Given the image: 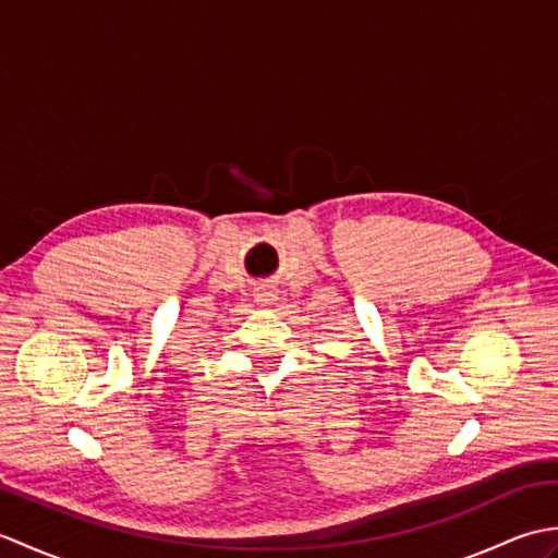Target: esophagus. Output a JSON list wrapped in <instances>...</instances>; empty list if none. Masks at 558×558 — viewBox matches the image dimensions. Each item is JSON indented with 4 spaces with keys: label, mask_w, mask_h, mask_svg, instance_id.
<instances>
[{
    "label": "esophagus",
    "mask_w": 558,
    "mask_h": 558,
    "mask_svg": "<svg viewBox=\"0 0 558 558\" xmlns=\"http://www.w3.org/2000/svg\"><path fill=\"white\" fill-rule=\"evenodd\" d=\"M272 300H276V294H272L270 290H258L256 292V302H260V304H270Z\"/></svg>",
    "instance_id": "34e87169"
}]
</instances>
